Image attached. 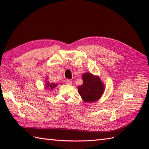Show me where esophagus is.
<instances>
[{"label": "esophagus", "mask_w": 149, "mask_h": 149, "mask_svg": "<svg viewBox=\"0 0 149 149\" xmlns=\"http://www.w3.org/2000/svg\"><path fill=\"white\" fill-rule=\"evenodd\" d=\"M66 83L67 84H70L71 85L72 84V82L70 79H66Z\"/></svg>", "instance_id": "1"}]
</instances>
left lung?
Instances as JSON below:
<instances>
[{
    "instance_id": "1",
    "label": "left lung",
    "mask_w": 149,
    "mask_h": 149,
    "mask_svg": "<svg viewBox=\"0 0 149 149\" xmlns=\"http://www.w3.org/2000/svg\"><path fill=\"white\" fill-rule=\"evenodd\" d=\"M83 83L78 86V92L85 102H94L100 99L105 86L98 75L86 72L82 75Z\"/></svg>"
}]
</instances>
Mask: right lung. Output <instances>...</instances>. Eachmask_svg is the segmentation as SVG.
<instances>
[{"label": "right lung", "mask_w": 149, "mask_h": 149, "mask_svg": "<svg viewBox=\"0 0 149 149\" xmlns=\"http://www.w3.org/2000/svg\"><path fill=\"white\" fill-rule=\"evenodd\" d=\"M46 79H47V77H46ZM59 84H57V83H50V82H49L48 81H45V88L46 89H49L50 90H52L53 89H54V88L58 86Z\"/></svg>", "instance_id": "right-lung-1"}]
</instances>
